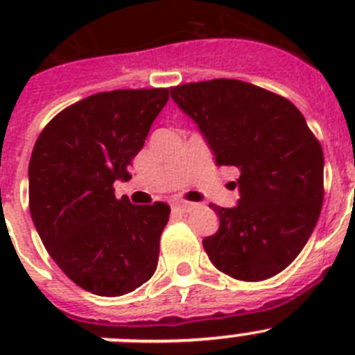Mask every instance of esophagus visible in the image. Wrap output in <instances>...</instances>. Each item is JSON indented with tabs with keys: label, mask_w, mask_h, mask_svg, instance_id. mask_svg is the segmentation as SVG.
<instances>
[{
	"label": "esophagus",
	"mask_w": 355,
	"mask_h": 355,
	"mask_svg": "<svg viewBox=\"0 0 355 355\" xmlns=\"http://www.w3.org/2000/svg\"><path fill=\"white\" fill-rule=\"evenodd\" d=\"M192 208H193V202H187V200H174V202H172V209H174V211L187 213Z\"/></svg>",
	"instance_id": "obj_1"
}]
</instances>
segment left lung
<instances>
[{"label":"left lung","instance_id":"obj_1","mask_svg":"<svg viewBox=\"0 0 355 355\" xmlns=\"http://www.w3.org/2000/svg\"><path fill=\"white\" fill-rule=\"evenodd\" d=\"M216 165L240 171L236 208L209 205L220 227L202 240L213 265L238 281L283 272L311 236L324 202V150L286 97L240 80L172 87Z\"/></svg>","mask_w":355,"mask_h":355}]
</instances>
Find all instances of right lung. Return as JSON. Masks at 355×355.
Wrapping results in <instances>:
<instances>
[{"label":"right lung","mask_w":355,"mask_h":355,"mask_svg":"<svg viewBox=\"0 0 355 355\" xmlns=\"http://www.w3.org/2000/svg\"><path fill=\"white\" fill-rule=\"evenodd\" d=\"M168 101V89L99 92L64 108L37 139L28 167L30 213L44 247L72 283L119 297L156 270L165 202L117 199L128 167Z\"/></svg>","instance_id":"add662e5"}]
</instances>
